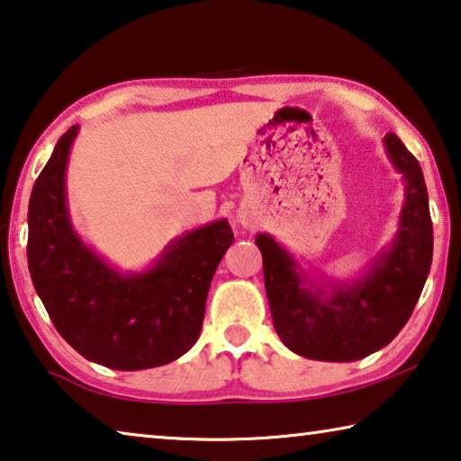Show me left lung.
Masks as SVG:
<instances>
[{
    "label": "left lung",
    "mask_w": 461,
    "mask_h": 461,
    "mask_svg": "<svg viewBox=\"0 0 461 461\" xmlns=\"http://www.w3.org/2000/svg\"><path fill=\"white\" fill-rule=\"evenodd\" d=\"M390 159L406 179V203L394 247L349 288L324 296L302 288L294 261L267 235L255 243L263 255V277L271 319L294 353L321 361H356L382 349L411 319L433 259V222L425 177L414 155L390 132Z\"/></svg>",
    "instance_id": "obj_1"
}]
</instances>
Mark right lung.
Segmentation results:
<instances>
[{"mask_svg":"<svg viewBox=\"0 0 461 461\" xmlns=\"http://www.w3.org/2000/svg\"><path fill=\"white\" fill-rule=\"evenodd\" d=\"M77 126L59 139L28 203V269L59 335L112 369H147L198 341L214 271L232 235L226 221L187 232L153 269L120 276L75 235L65 206V167Z\"/></svg>","mask_w":461,"mask_h":461,"instance_id":"obj_1","label":"right lung"}]
</instances>
